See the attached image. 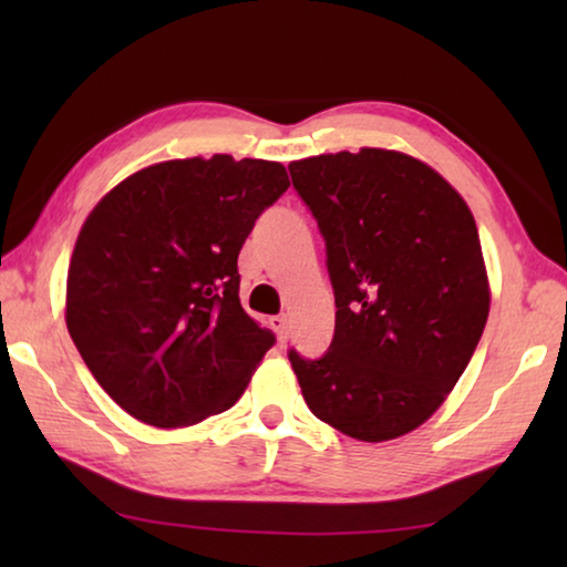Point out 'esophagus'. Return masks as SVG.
Masks as SVG:
<instances>
[{
	"label": "esophagus",
	"instance_id": "34e87169",
	"mask_svg": "<svg viewBox=\"0 0 567 567\" xmlns=\"http://www.w3.org/2000/svg\"><path fill=\"white\" fill-rule=\"evenodd\" d=\"M270 324H272V330L277 332V340H280V342L290 338V322H287V315H275Z\"/></svg>",
	"mask_w": 567,
	"mask_h": 567
}]
</instances>
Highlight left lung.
I'll use <instances>...</instances> for the list:
<instances>
[{"label":"left lung","mask_w":567,"mask_h":567,"mask_svg":"<svg viewBox=\"0 0 567 567\" xmlns=\"http://www.w3.org/2000/svg\"><path fill=\"white\" fill-rule=\"evenodd\" d=\"M334 290L328 352L290 350L315 417L364 443L443 405L485 330L491 290L473 213L425 162L364 147L290 165Z\"/></svg>","instance_id":"left-lung-1"}]
</instances>
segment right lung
Returning <instances> with one entry per match:
<instances>
[{"label":"right lung","instance_id":"right-lung-1","mask_svg":"<svg viewBox=\"0 0 567 567\" xmlns=\"http://www.w3.org/2000/svg\"><path fill=\"white\" fill-rule=\"evenodd\" d=\"M287 187L280 162L172 159L92 209L66 275V330L132 417L195 425L243 398L275 334L243 310L237 255Z\"/></svg>","mask_w":567,"mask_h":567}]
</instances>
